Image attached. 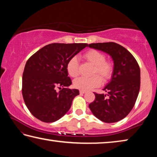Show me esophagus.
Wrapping results in <instances>:
<instances>
[{"mask_svg":"<svg viewBox=\"0 0 157 157\" xmlns=\"http://www.w3.org/2000/svg\"><path fill=\"white\" fill-rule=\"evenodd\" d=\"M86 92V91H84V90H80V94H83Z\"/></svg>","mask_w":157,"mask_h":157,"instance_id":"esophagus-1","label":"esophagus"}]
</instances>
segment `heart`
Returning a JSON list of instances; mask_svg holds the SVG:
<instances>
[{
  "label": "heart",
  "mask_w": 157,
  "mask_h": 157,
  "mask_svg": "<svg viewBox=\"0 0 157 157\" xmlns=\"http://www.w3.org/2000/svg\"><path fill=\"white\" fill-rule=\"evenodd\" d=\"M83 59L93 65L92 74H98L103 81H108L113 71V65L109 60H105V54L96 49H90L83 55ZM78 60L76 56L71 57L67 63V71L71 77H76L78 74ZM98 75V76H99ZM97 75L87 77H79L74 81L73 85L76 88L81 90H91L99 86L101 79Z\"/></svg>",
  "instance_id": "heart-1"
}]
</instances>
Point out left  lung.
<instances>
[{
  "label": "left lung",
  "instance_id": "obj_1",
  "mask_svg": "<svg viewBox=\"0 0 157 157\" xmlns=\"http://www.w3.org/2000/svg\"><path fill=\"white\" fill-rule=\"evenodd\" d=\"M88 47L108 54L114 63L111 80L103 89L107 94L94 93L95 100L89 108L101 121H119L132 109L139 95L141 83L139 66L132 54L117 43H92Z\"/></svg>",
  "mask_w": 157,
  "mask_h": 157
}]
</instances>
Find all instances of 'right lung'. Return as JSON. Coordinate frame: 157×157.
Returning <instances> with one entry per match:
<instances>
[{
    "instance_id": "right-lung-1",
    "label": "right lung",
    "mask_w": 157,
    "mask_h": 157,
    "mask_svg": "<svg viewBox=\"0 0 157 157\" xmlns=\"http://www.w3.org/2000/svg\"><path fill=\"white\" fill-rule=\"evenodd\" d=\"M87 46V43H52L27 60L23 74L22 93L27 108L43 122L56 121L70 109L76 89H69L71 81L67 63ZM57 88L62 90L58 93Z\"/></svg>"
}]
</instances>
